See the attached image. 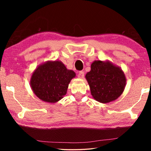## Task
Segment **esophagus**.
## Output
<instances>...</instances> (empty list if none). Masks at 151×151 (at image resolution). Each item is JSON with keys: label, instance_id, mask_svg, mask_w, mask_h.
Here are the masks:
<instances>
[{"label": "esophagus", "instance_id": "obj_1", "mask_svg": "<svg viewBox=\"0 0 151 151\" xmlns=\"http://www.w3.org/2000/svg\"><path fill=\"white\" fill-rule=\"evenodd\" d=\"M84 76H85V73L83 71H80V72H78V78H84Z\"/></svg>", "mask_w": 151, "mask_h": 151}]
</instances>
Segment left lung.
Masks as SVG:
<instances>
[{
    "label": "left lung",
    "mask_w": 151,
    "mask_h": 151,
    "mask_svg": "<svg viewBox=\"0 0 151 151\" xmlns=\"http://www.w3.org/2000/svg\"><path fill=\"white\" fill-rule=\"evenodd\" d=\"M85 78L92 96L101 103L116 100L126 86L127 79L123 70L109 60H94Z\"/></svg>",
    "instance_id": "1"
}]
</instances>
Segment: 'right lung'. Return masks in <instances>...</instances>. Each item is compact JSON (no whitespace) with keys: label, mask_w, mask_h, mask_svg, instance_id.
Listing matches in <instances>:
<instances>
[{"label":"right lung","mask_w":151,"mask_h":151,"mask_svg":"<svg viewBox=\"0 0 151 151\" xmlns=\"http://www.w3.org/2000/svg\"><path fill=\"white\" fill-rule=\"evenodd\" d=\"M76 76L60 60H48L38 66L30 77L33 93L40 100L55 103L66 94L70 81Z\"/></svg>","instance_id":"add662e5"}]
</instances>
